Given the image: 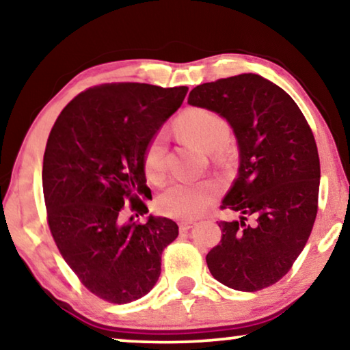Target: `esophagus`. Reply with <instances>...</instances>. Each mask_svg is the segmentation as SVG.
Returning a JSON list of instances; mask_svg holds the SVG:
<instances>
[{
    "mask_svg": "<svg viewBox=\"0 0 350 350\" xmlns=\"http://www.w3.org/2000/svg\"><path fill=\"white\" fill-rule=\"evenodd\" d=\"M195 225H196L195 221H180L179 229H180V232H187V231H190V229Z\"/></svg>",
    "mask_w": 350,
    "mask_h": 350,
    "instance_id": "1",
    "label": "esophagus"
}]
</instances>
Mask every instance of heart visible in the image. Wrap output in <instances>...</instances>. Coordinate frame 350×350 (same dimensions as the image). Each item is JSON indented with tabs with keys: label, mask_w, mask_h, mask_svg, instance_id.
Masks as SVG:
<instances>
[{
	"label": "heart",
	"mask_w": 350,
	"mask_h": 350,
	"mask_svg": "<svg viewBox=\"0 0 350 350\" xmlns=\"http://www.w3.org/2000/svg\"><path fill=\"white\" fill-rule=\"evenodd\" d=\"M176 132L185 142L223 159L231 135L229 124L208 108H189L177 118ZM144 174L149 180L160 182L166 174V137L155 133L144 152ZM218 187L213 182H173L157 198L159 211L177 220H191L204 213L217 200Z\"/></svg>",
	"instance_id": "1"
}]
</instances>
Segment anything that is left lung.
<instances>
[{"mask_svg":"<svg viewBox=\"0 0 350 350\" xmlns=\"http://www.w3.org/2000/svg\"><path fill=\"white\" fill-rule=\"evenodd\" d=\"M189 103L226 119L239 143L237 179L221 208V241L207 253L211 273L236 291L254 292L289 272L317 215L321 163L314 135L288 92L256 74L193 88Z\"/></svg>","mask_w":350,"mask_h":350,"instance_id":"1","label":"left lung"}]
</instances>
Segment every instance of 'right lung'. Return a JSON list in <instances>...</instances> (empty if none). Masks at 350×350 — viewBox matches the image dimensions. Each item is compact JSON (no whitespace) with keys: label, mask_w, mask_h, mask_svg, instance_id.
I'll use <instances>...</instances> for the list:
<instances>
[{"label":"right lung","mask_w":350,"mask_h":350,"mask_svg":"<svg viewBox=\"0 0 350 350\" xmlns=\"http://www.w3.org/2000/svg\"><path fill=\"white\" fill-rule=\"evenodd\" d=\"M189 88L105 83L67 103L46 139L42 187L46 221L61 256L85 288L130 304L154 288L161 253L179 228L170 218L122 223L148 213L144 152Z\"/></svg>","instance_id":"right-lung-1"}]
</instances>
